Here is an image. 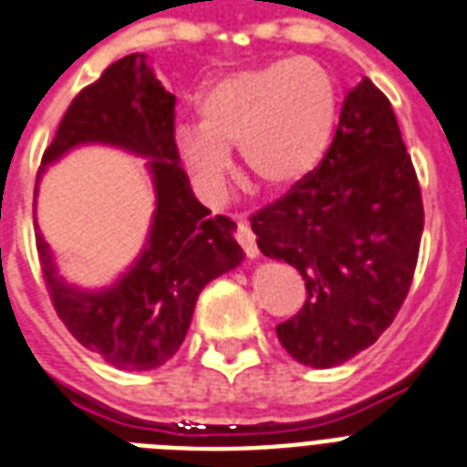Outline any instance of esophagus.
<instances>
[{
	"label": "esophagus",
	"instance_id": "obj_1",
	"mask_svg": "<svg viewBox=\"0 0 467 467\" xmlns=\"http://www.w3.org/2000/svg\"><path fill=\"white\" fill-rule=\"evenodd\" d=\"M234 237H237V242H240L242 249H244L249 259H256V256H259V246H256V234L252 233V227H249V223H246V221L237 223Z\"/></svg>",
	"mask_w": 467,
	"mask_h": 467
}]
</instances>
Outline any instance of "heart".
<instances>
[{
	"label": "heart",
	"instance_id": "obj_1",
	"mask_svg": "<svg viewBox=\"0 0 467 467\" xmlns=\"http://www.w3.org/2000/svg\"><path fill=\"white\" fill-rule=\"evenodd\" d=\"M338 117V86L326 67L275 59L215 78L199 96V124L174 127V148L208 194L225 187L233 148L264 187L283 192L319 170Z\"/></svg>",
	"mask_w": 467,
	"mask_h": 467
}]
</instances>
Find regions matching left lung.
<instances>
[{
  "label": "left lung",
  "mask_w": 467,
  "mask_h": 467,
  "mask_svg": "<svg viewBox=\"0 0 467 467\" xmlns=\"http://www.w3.org/2000/svg\"><path fill=\"white\" fill-rule=\"evenodd\" d=\"M422 227L418 174L391 102L362 78L345 96L319 170L252 215L261 254L305 278V306L275 326L280 345L326 369L377 343L410 290Z\"/></svg>",
  "instance_id": "1"
}]
</instances>
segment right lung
Wrapping results in <instances>:
<instances>
[{
	"instance_id": "obj_1",
	"label": "right lung",
	"mask_w": 467,
	"mask_h": 467,
	"mask_svg": "<svg viewBox=\"0 0 467 467\" xmlns=\"http://www.w3.org/2000/svg\"><path fill=\"white\" fill-rule=\"evenodd\" d=\"M86 143L122 148L148 161L155 211L146 246L112 285L81 290L57 273L52 249L37 230L45 283L59 319L83 348L117 369H155L180 350L201 290L244 259L234 242L237 225L225 215L211 218L192 192L174 148V96L155 78L143 52L109 64L71 100L40 174Z\"/></svg>"
}]
</instances>
